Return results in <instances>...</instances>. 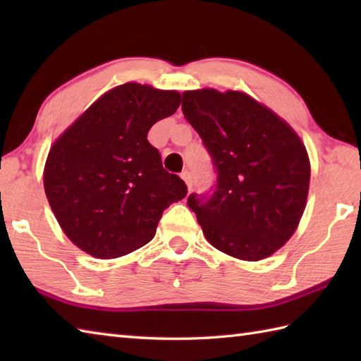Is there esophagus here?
<instances>
[{
	"instance_id": "1",
	"label": "esophagus",
	"mask_w": 361,
	"mask_h": 361,
	"mask_svg": "<svg viewBox=\"0 0 361 361\" xmlns=\"http://www.w3.org/2000/svg\"><path fill=\"white\" fill-rule=\"evenodd\" d=\"M181 178L185 180V183H186L189 189L192 188V176H190V172H189V171H183V172H181Z\"/></svg>"
}]
</instances>
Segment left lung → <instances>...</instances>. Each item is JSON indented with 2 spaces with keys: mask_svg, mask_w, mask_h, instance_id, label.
Here are the masks:
<instances>
[{
  "mask_svg": "<svg viewBox=\"0 0 361 361\" xmlns=\"http://www.w3.org/2000/svg\"><path fill=\"white\" fill-rule=\"evenodd\" d=\"M181 110L217 172L209 194L188 198L204 237L242 260L271 256L296 231L307 202L310 161L302 141L240 91H185Z\"/></svg>",
  "mask_w": 361,
  "mask_h": 361,
  "instance_id": "1",
  "label": "left lung"
}]
</instances>
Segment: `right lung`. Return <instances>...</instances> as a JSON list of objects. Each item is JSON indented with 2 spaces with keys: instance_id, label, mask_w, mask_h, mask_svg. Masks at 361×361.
I'll use <instances>...</instances> for the list:
<instances>
[{
  "instance_id": "right-lung-1",
  "label": "right lung",
  "mask_w": 361,
  "mask_h": 361,
  "mask_svg": "<svg viewBox=\"0 0 361 361\" xmlns=\"http://www.w3.org/2000/svg\"><path fill=\"white\" fill-rule=\"evenodd\" d=\"M180 102L178 91L124 83L54 142L44 192L75 247L99 259L128 255L149 243L163 211L186 197L185 181L166 171L147 141L150 127Z\"/></svg>"
}]
</instances>
